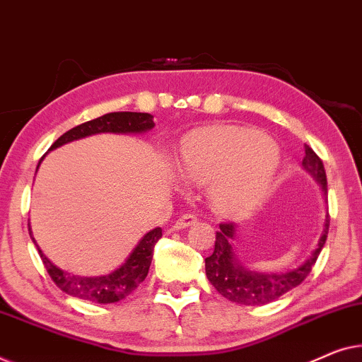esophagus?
Segmentation results:
<instances>
[{"instance_id":"esophagus-1","label":"esophagus","mask_w":362,"mask_h":362,"mask_svg":"<svg viewBox=\"0 0 362 362\" xmlns=\"http://www.w3.org/2000/svg\"><path fill=\"white\" fill-rule=\"evenodd\" d=\"M195 223H197V216L192 215V213H185V215H182L179 220L175 221L174 230H185V228L195 225Z\"/></svg>"}]
</instances>
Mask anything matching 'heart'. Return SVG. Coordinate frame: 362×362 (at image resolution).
Here are the masks:
<instances>
[{
    "label": "heart",
    "mask_w": 362,
    "mask_h": 362,
    "mask_svg": "<svg viewBox=\"0 0 362 362\" xmlns=\"http://www.w3.org/2000/svg\"><path fill=\"white\" fill-rule=\"evenodd\" d=\"M281 170V152L261 131L215 126L183 141L179 172L195 185L211 184L210 198L221 215L238 218L261 206Z\"/></svg>",
    "instance_id": "obj_1"
}]
</instances>
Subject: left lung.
<instances>
[{"label":"left lung","mask_w":362,"mask_h":362,"mask_svg":"<svg viewBox=\"0 0 362 362\" xmlns=\"http://www.w3.org/2000/svg\"><path fill=\"white\" fill-rule=\"evenodd\" d=\"M302 165L303 170L312 175L313 180L322 187L323 197L327 200V172H325L322 159L315 154L312 147L305 146ZM236 228L238 226L234 223H221L220 225V231L216 233L215 251L210 257L205 259L206 277L225 298L231 300L234 303L259 307V305L272 302L281 295L287 293L288 290L297 287L312 272L313 264L317 262L320 252L327 243L329 228L328 208L322 236H320L312 254L298 267L285 272H259L244 266L234 251Z\"/></svg>","instance_id":"left-lung-1"}]
</instances>
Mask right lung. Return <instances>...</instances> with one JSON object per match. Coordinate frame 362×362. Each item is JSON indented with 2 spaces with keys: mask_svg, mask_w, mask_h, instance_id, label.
<instances>
[{
  "mask_svg": "<svg viewBox=\"0 0 362 362\" xmlns=\"http://www.w3.org/2000/svg\"><path fill=\"white\" fill-rule=\"evenodd\" d=\"M152 128H154V116L149 113L116 111V113L103 115L100 116V118L75 126V128L60 136L59 139L50 146L49 151L57 149V147L69 144V142L72 141L83 139V137L101 134V132H113V134H142V132L151 131ZM44 157L39 160V165L40 162L44 160ZM37 169H35V172H37ZM29 234L33 243L35 244V247H37L39 256L42 259L45 269H47L50 279H52L60 290L72 295V297L88 300V302L115 303L128 297L129 293H132V290H136L137 285L147 277V272H149L152 262V254H154V246L162 238V230L160 228H154V230L146 233L119 267H116L115 271H111L110 274H105V276L93 277L75 276V274L65 272L62 269H59L55 264H52L50 259L45 257L42 249H40L39 244L35 243L33 231H30V223Z\"/></svg>",
  "mask_w": 362,
  "mask_h": 362,
  "instance_id": "1",
  "label": "right lung"
}]
</instances>
